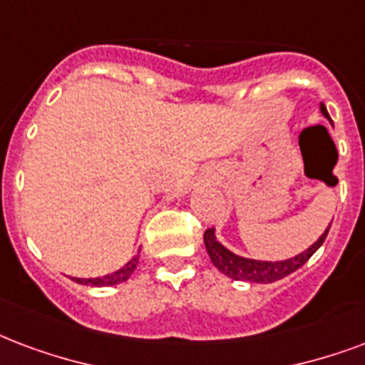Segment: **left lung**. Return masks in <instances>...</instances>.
<instances>
[{"mask_svg":"<svg viewBox=\"0 0 365 365\" xmlns=\"http://www.w3.org/2000/svg\"><path fill=\"white\" fill-rule=\"evenodd\" d=\"M319 110H322V115L331 122V116L329 113H327V108H325L324 103H319ZM329 227L331 224L327 226V230L319 235L316 243H312L308 249L299 252V255H294V257L285 258V260H257V258H247L241 257V255H235L233 250L224 247V245L216 239L214 227L205 232V247H207L210 262H212L222 274L227 275V277H232L235 282L274 283L283 279V277H287V275H291L293 272H297L300 266H304V264L308 262V258L312 257L314 252L324 245Z\"/></svg>","mask_w":365,"mask_h":365,"instance_id":"left-lung-1","label":"left lung"}]
</instances>
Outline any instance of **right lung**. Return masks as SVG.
Wrapping results in <instances>:
<instances>
[{"mask_svg":"<svg viewBox=\"0 0 365 365\" xmlns=\"http://www.w3.org/2000/svg\"><path fill=\"white\" fill-rule=\"evenodd\" d=\"M139 262V255L133 257L128 264H124L120 269H116L113 274L103 275V277H90V279H82V277H74V282L80 283V285H91V287H110V285H118V283L128 282L132 277L133 269Z\"/></svg>","mask_w":365,"mask_h":365,"instance_id":"add662e5","label":"right lung"}]
</instances>
